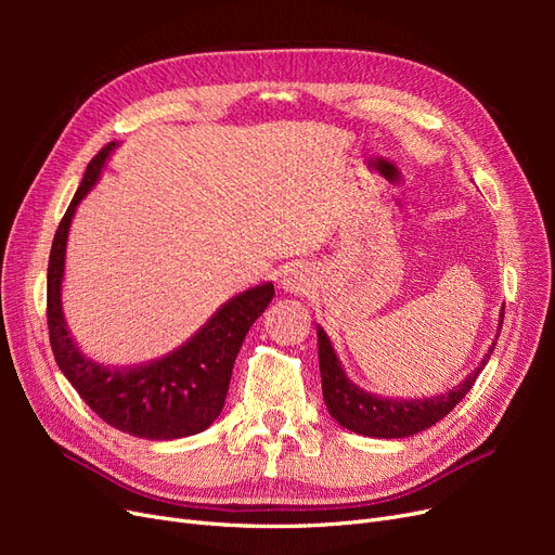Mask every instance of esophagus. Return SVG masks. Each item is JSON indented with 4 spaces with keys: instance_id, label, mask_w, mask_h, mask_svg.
Here are the masks:
<instances>
[{
    "instance_id": "34e87169",
    "label": "esophagus",
    "mask_w": 555,
    "mask_h": 555,
    "mask_svg": "<svg viewBox=\"0 0 555 555\" xmlns=\"http://www.w3.org/2000/svg\"><path fill=\"white\" fill-rule=\"evenodd\" d=\"M282 289L289 292V294H304L310 287V278L304 271V268H287V271L282 273Z\"/></svg>"
}]
</instances>
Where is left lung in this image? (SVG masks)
Segmentation results:
<instances>
[{"mask_svg":"<svg viewBox=\"0 0 555 555\" xmlns=\"http://www.w3.org/2000/svg\"><path fill=\"white\" fill-rule=\"evenodd\" d=\"M502 310L498 319V328H502V317H505ZM498 335L500 333H495V340L491 343L489 351H486L475 371L469 373L461 384L451 386V389H447L444 393L428 396V398H386V396L365 391L359 384L349 379L338 354H335L326 331L317 324L319 373H322V391H324L326 410L343 428L365 435V438H377V440L412 438V435L438 424L440 418H444L465 398V393L473 389V384L477 382L479 373L483 371L486 363H489L493 354Z\"/></svg>","mask_w":555,"mask_h":555,"instance_id":"1","label":"left lung"}]
</instances>
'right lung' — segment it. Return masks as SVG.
Instances as JSON below:
<instances>
[{
  "mask_svg": "<svg viewBox=\"0 0 555 555\" xmlns=\"http://www.w3.org/2000/svg\"><path fill=\"white\" fill-rule=\"evenodd\" d=\"M120 143L102 147L66 208L48 259V333L64 377L92 412L113 428L143 440H180L212 426L224 408L231 371L249 326L273 300V282L255 284L215 310L192 338L159 359L108 365L74 340L62 308L66 241L76 208L102 178Z\"/></svg>",
  "mask_w": 555,
  "mask_h": 555,
  "instance_id": "add662e5",
  "label": "right lung"
}]
</instances>
